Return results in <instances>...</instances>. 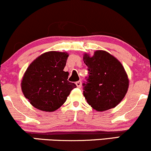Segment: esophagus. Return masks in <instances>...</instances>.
Returning a JSON list of instances; mask_svg holds the SVG:
<instances>
[{"instance_id": "obj_1", "label": "esophagus", "mask_w": 151, "mask_h": 151, "mask_svg": "<svg viewBox=\"0 0 151 151\" xmlns=\"http://www.w3.org/2000/svg\"><path fill=\"white\" fill-rule=\"evenodd\" d=\"M76 85H77V86L78 88H81V81H78L76 82Z\"/></svg>"}]
</instances>
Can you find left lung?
<instances>
[{
    "mask_svg": "<svg viewBox=\"0 0 151 151\" xmlns=\"http://www.w3.org/2000/svg\"><path fill=\"white\" fill-rule=\"evenodd\" d=\"M83 59L88 71L86 82L83 83L87 103L99 112L115 108L128 90L129 79L124 67L105 50H96L92 57L85 53Z\"/></svg>",
    "mask_w": 151,
    "mask_h": 151,
    "instance_id": "8db88e82",
    "label": "left lung"
}]
</instances>
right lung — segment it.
<instances>
[{
  "mask_svg": "<svg viewBox=\"0 0 151 151\" xmlns=\"http://www.w3.org/2000/svg\"><path fill=\"white\" fill-rule=\"evenodd\" d=\"M69 55L67 52H45L27 69L21 83L22 91L34 108L52 112L64 104L75 83L68 80L64 70Z\"/></svg>",
  "mask_w": 151,
  "mask_h": 151,
  "instance_id": "obj_1",
  "label": "right lung"
}]
</instances>
